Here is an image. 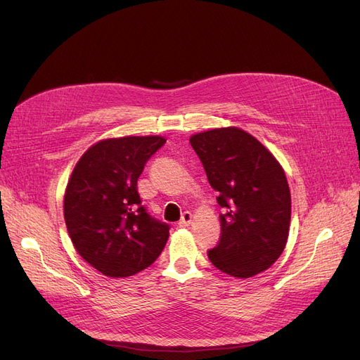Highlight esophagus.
I'll return each instance as SVG.
<instances>
[{
	"instance_id": "34e87169",
	"label": "esophagus",
	"mask_w": 360,
	"mask_h": 360,
	"mask_svg": "<svg viewBox=\"0 0 360 360\" xmlns=\"http://www.w3.org/2000/svg\"><path fill=\"white\" fill-rule=\"evenodd\" d=\"M191 221H192V212L191 211H184L181 214V219L179 221V226L180 227H186V226L191 224Z\"/></svg>"
}]
</instances>
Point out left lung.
Returning <instances> with one entry per match:
<instances>
[{"instance_id": "1", "label": "left lung", "mask_w": 360, "mask_h": 360, "mask_svg": "<svg viewBox=\"0 0 360 360\" xmlns=\"http://www.w3.org/2000/svg\"><path fill=\"white\" fill-rule=\"evenodd\" d=\"M217 196L221 238L210 262L230 276L251 278L281 257L290 232L291 193L279 162L235 127L191 137Z\"/></svg>"}]
</instances>
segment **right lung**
Listing matches in <instances>:
<instances>
[{"label":"right lung","instance_id":"add662e5","mask_svg":"<svg viewBox=\"0 0 360 360\" xmlns=\"http://www.w3.org/2000/svg\"><path fill=\"white\" fill-rule=\"evenodd\" d=\"M165 139L121 137L96 143L72 171L63 210L78 254L110 278L133 276L162 252L169 224L141 205L137 180Z\"/></svg>","mask_w":360,"mask_h":360}]
</instances>
